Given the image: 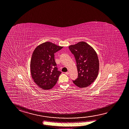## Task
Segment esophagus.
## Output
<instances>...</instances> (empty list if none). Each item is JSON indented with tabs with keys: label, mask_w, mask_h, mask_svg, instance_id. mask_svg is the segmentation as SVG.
Masks as SVG:
<instances>
[{
	"label": "esophagus",
	"mask_w": 129,
	"mask_h": 129,
	"mask_svg": "<svg viewBox=\"0 0 129 129\" xmlns=\"http://www.w3.org/2000/svg\"><path fill=\"white\" fill-rule=\"evenodd\" d=\"M65 74H66V75H68V74H69V72H66Z\"/></svg>",
	"instance_id": "obj_1"
}]
</instances>
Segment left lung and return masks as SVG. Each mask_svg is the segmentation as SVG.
Instances as JSON below:
<instances>
[{
  "label": "left lung",
  "mask_w": 129,
  "mask_h": 129,
  "mask_svg": "<svg viewBox=\"0 0 129 129\" xmlns=\"http://www.w3.org/2000/svg\"><path fill=\"white\" fill-rule=\"evenodd\" d=\"M76 62L78 77L73 82L77 86H88L97 77L99 61L97 54L92 47L85 42H80L69 47Z\"/></svg>",
  "instance_id": "1"
}]
</instances>
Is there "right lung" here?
<instances>
[{
  "instance_id": "1",
  "label": "right lung",
  "mask_w": 129,
  "mask_h": 129,
  "mask_svg": "<svg viewBox=\"0 0 129 129\" xmlns=\"http://www.w3.org/2000/svg\"><path fill=\"white\" fill-rule=\"evenodd\" d=\"M62 48L46 42L35 49L30 61V72L34 82L40 88L50 89L57 82L61 72L58 71L54 53Z\"/></svg>"
}]
</instances>
